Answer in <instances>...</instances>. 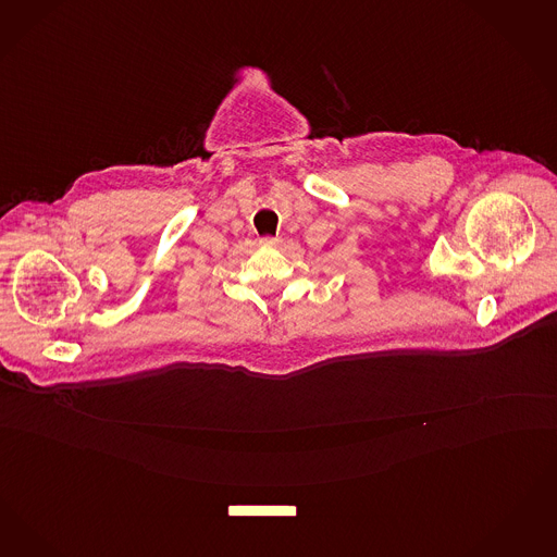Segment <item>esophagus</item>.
<instances>
[{"label":"esophagus","instance_id":"esophagus-1","mask_svg":"<svg viewBox=\"0 0 557 557\" xmlns=\"http://www.w3.org/2000/svg\"><path fill=\"white\" fill-rule=\"evenodd\" d=\"M264 246H278L281 244V237H262L260 239Z\"/></svg>","mask_w":557,"mask_h":557}]
</instances>
